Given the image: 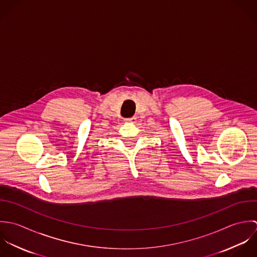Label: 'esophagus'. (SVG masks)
Wrapping results in <instances>:
<instances>
[{"label": "esophagus", "instance_id": "obj_1", "mask_svg": "<svg viewBox=\"0 0 257 257\" xmlns=\"http://www.w3.org/2000/svg\"><path fill=\"white\" fill-rule=\"evenodd\" d=\"M136 120H137L136 117L133 116V117H130V118H126V119H125V122H127V123H132V124H133V123H136Z\"/></svg>", "mask_w": 257, "mask_h": 257}]
</instances>
